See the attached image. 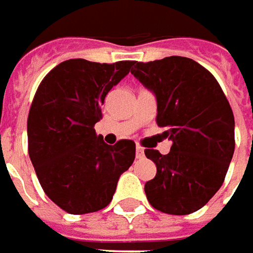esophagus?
<instances>
[{"mask_svg": "<svg viewBox=\"0 0 253 253\" xmlns=\"http://www.w3.org/2000/svg\"><path fill=\"white\" fill-rule=\"evenodd\" d=\"M143 158H145V151H143V148L138 146L136 148V159H143Z\"/></svg>", "mask_w": 253, "mask_h": 253, "instance_id": "obj_1", "label": "esophagus"}]
</instances>
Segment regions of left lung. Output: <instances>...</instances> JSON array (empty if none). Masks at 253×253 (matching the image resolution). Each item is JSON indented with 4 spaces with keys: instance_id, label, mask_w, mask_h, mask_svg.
<instances>
[{
    "instance_id": "8db88e82",
    "label": "left lung",
    "mask_w": 253,
    "mask_h": 253,
    "mask_svg": "<svg viewBox=\"0 0 253 253\" xmlns=\"http://www.w3.org/2000/svg\"><path fill=\"white\" fill-rule=\"evenodd\" d=\"M131 73L155 92L156 124L171 141L168 155L145 149L156 165L146 199L162 212L191 214L209 203L228 171L235 149L232 108L215 77L189 57L135 62Z\"/></svg>"
}]
</instances>
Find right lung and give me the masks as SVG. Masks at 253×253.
<instances>
[{
	"instance_id": "1",
	"label": "right lung",
	"mask_w": 253,
	"mask_h": 253,
	"mask_svg": "<svg viewBox=\"0 0 253 253\" xmlns=\"http://www.w3.org/2000/svg\"><path fill=\"white\" fill-rule=\"evenodd\" d=\"M133 64L70 59L46 74L35 92L28 115L29 158L44 194L69 214L105 209L133 163L135 142L111 146L94 129L105 95Z\"/></svg>"
}]
</instances>
